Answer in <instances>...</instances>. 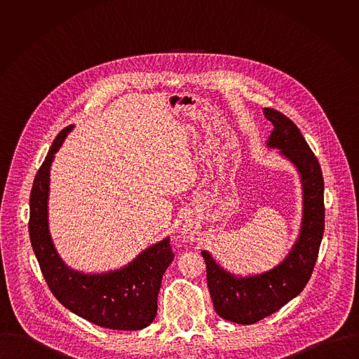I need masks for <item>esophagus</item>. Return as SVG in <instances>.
<instances>
[{"label":"esophagus","mask_w":359,"mask_h":359,"mask_svg":"<svg viewBox=\"0 0 359 359\" xmlns=\"http://www.w3.org/2000/svg\"><path fill=\"white\" fill-rule=\"evenodd\" d=\"M185 232H187V238H194V231H192V228H187Z\"/></svg>","instance_id":"obj_1"}]
</instances>
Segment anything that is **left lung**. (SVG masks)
<instances>
[{
	"label": "left lung",
	"instance_id": "8db88e82",
	"mask_svg": "<svg viewBox=\"0 0 359 359\" xmlns=\"http://www.w3.org/2000/svg\"><path fill=\"white\" fill-rule=\"evenodd\" d=\"M264 114L273 126L268 147L279 148L300 172L304 214L300 236L289 256L261 275L236 278L217 265L207 252H202L215 312L241 325L256 323L303 292L313 271L325 229L323 177L316 156L289 117L272 107H265Z\"/></svg>",
	"mask_w": 359,
	"mask_h": 359
}]
</instances>
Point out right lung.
Returning <instances> with one entry per match:
<instances>
[{
    "label": "right lung",
    "mask_w": 359,
    "mask_h": 359,
    "mask_svg": "<svg viewBox=\"0 0 359 359\" xmlns=\"http://www.w3.org/2000/svg\"><path fill=\"white\" fill-rule=\"evenodd\" d=\"M69 130L72 126L56 135L33 182L29 218L33 252L52 294L63 307L106 329H144L156 318L161 278L174 259L168 238L142 252L126 268L103 275L69 269L53 249L47 218L50 167Z\"/></svg>",
    "instance_id": "obj_1"
}]
</instances>
